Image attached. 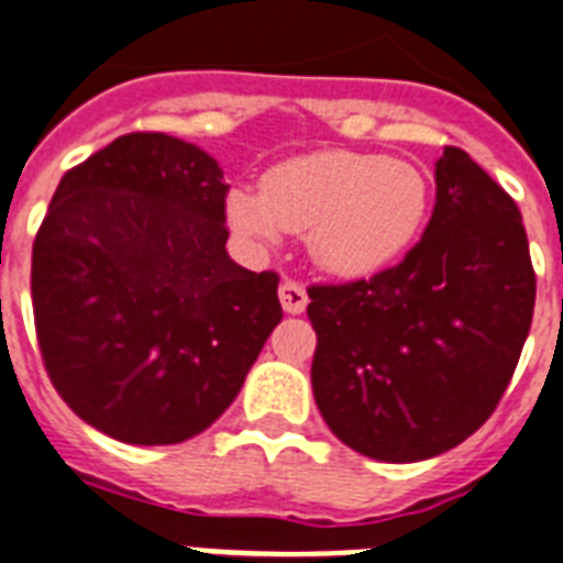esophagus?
Instances as JSON below:
<instances>
[{
    "label": "esophagus",
    "mask_w": 563,
    "mask_h": 563,
    "mask_svg": "<svg viewBox=\"0 0 563 563\" xmlns=\"http://www.w3.org/2000/svg\"><path fill=\"white\" fill-rule=\"evenodd\" d=\"M278 299H282L285 313H301V310L308 308V290H305L296 278H285V282L278 285Z\"/></svg>",
    "instance_id": "34e87169"
}]
</instances>
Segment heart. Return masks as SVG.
I'll list each match as a JSON object with an SVG mask.
<instances>
[{
  "label": "heart",
  "mask_w": 563,
  "mask_h": 563,
  "mask_svg": "<svg viewBox=\"0 0 563 563\" xmlns=\"http://www.w3.org/2000/svg\"><path fill=\"white\" fill-rule=\"evenodd\" d=\"M224 209L244 239L273 244L285 230L305 232L316 267L360 278L411 247L429 212V184L397 157L319 148L271 166L258 192L230 189Z\"/></svg>",
  "instance_id": "heart-1"
}]
</instances>
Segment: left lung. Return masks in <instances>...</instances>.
<instances>
[{"label":"left lung","mask_w":563,"mask_h":563,"mask_svg":"<svg viewBox=\"0 0 563 563\" xmlns=\"http://www.w3.org/2000/svg\"><path fill=\"white\" fill-rule=\"evenodd\" d=\"M422 239L388 271L308 287L316 406L385 463L434 457L498 408L527 342L536 271L518 203L457 146Z\"/></svg>","instance_id":"left-lung-1"}]
</instances>
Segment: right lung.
I'll return each instance as SVG.
<instances>
[{"label":"right lung","mask_w":563,"mask_h":563,"mask_svg":"<svg viewBox=\"0 0 563 563\" xmlns=\"http://www.w3.org/2000/svg\"><path fill=\"white\" fill-rule=\"evenodd\" d=\"M221 166L132 132L63 175L31 262L36 342L74 415L120 443L201 434L282 322L278 276L227 255Z\"/></svg>","instance_id":"add662e5"}]
</instances>
